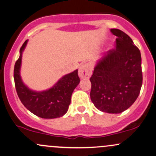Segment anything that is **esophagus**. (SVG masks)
<instances>
[{"mask_svg": "<svg viewBox=\"0 0 156 156\" xmlns=\"http://www.w3.org/2000/svg\"><path fill=\"white\" fill-rule=\"evenodd\" d=\"M92 74V67L89 64H83L80 66L78 75L81 79L89 78Z\"/></svg>", "mask_w": 156, "mask_h": 156, "instance_id": "obj_1", "label": "esophagus"}]
</instances>
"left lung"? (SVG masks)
Listing matches in <instances>:
<instances>
[{
	"instance_id": "8db88e82",
	"label": "left lung",
	"mask_w": 156,
	"mask_h": 156,
	"mask_svg": "<svg viewBox=\"0 0 156 156\" xmlns=\"http://www.w3.org/2000/svg\"><path fill=\"white\" fill-rule=\"evenodd\" d=\"M111 32L117 37L116 49L97 62L90 78V98L101 112L119 114L131 106L140 93L141 57L129 36L117 28Z\"/></svg>"
}]
</instances>
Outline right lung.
Instances as JSON below:
<instances>
[{
  "instance_id": "add662e5",
  "label": "right lung",
  "mask_w": 156,
  "mask_h": 156,
  "mask_svg": "<svg viewBox=\"0 0 156 156\" xmlns=\"http://www.w3.org/2000/svg\"><path fill=\"white\" fill-rule=\"evenodd\" d=\"M28 40L20 50V57L15 64L14 79L16 91L24 106L37 117L44 119H54L66 114L71 102V96L80 82L78 69L65 75L51 89L42 92L33 91L23 83L20 70L22 53Z\"/></svg>"
}]
</instances>
